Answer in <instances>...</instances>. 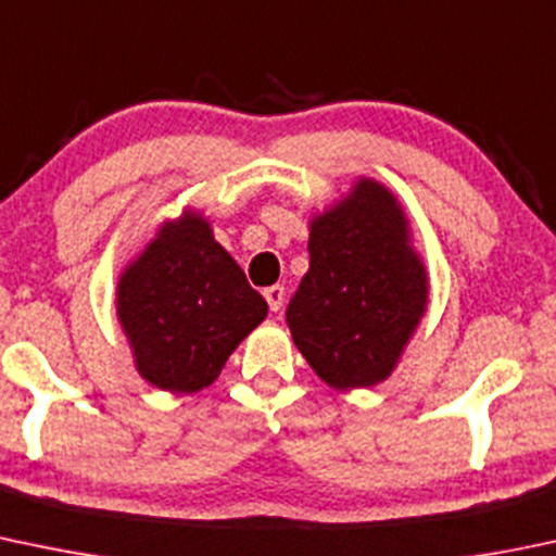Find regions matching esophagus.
Here are the masks:
<instances>
[{"instance_id":"obj_1","label":"esophagus","mask_w":556,"mask_h":556,"mask_svg":"<svg viewBox=\"0 0 556 556\" xmlns=\"http://www.w3.org/2000/svg\"><path fill=\"white\" fill-rule=\"evenodd\" d=\"M263 298H266V303H268V308H271V312H279V308H282V303H285V288H282V285H271V288L263 290Z\"/></svg>"}]
</instances>
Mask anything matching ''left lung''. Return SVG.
Wrapping results in <instances>:
<instances>
[{"label": "left lung", "mask_w": 556, "mask_h": 556, "mask_svg": "<svg viewBox=\"0 0 556 556\" xmlns=\"http://www.w3.org/2000/svg\"><path fill=\"white\" fill-rule=\"evenodd\" d=\"M308 255L288 306L298 352L332 389L386 381L429 298L394 194L362 178L346 200L312 220Z\"/></svg>", "instance_id": "obj_1"}]
</instances>
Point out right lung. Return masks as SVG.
<instances>
[{
    "mask_svg": "<svg viewBox=\"0 0 556 556\" xmlns=\"http://www.w3.org/2000/svg\"><path fill=\"white\" fill-rule=\"evenodd\" d=\"M266 312L263 295L200 213L162 226L116 288V314L138 372L175 394L213 383Z\"/></svg>",
    "mask_w": 556,
    "mask_h": 556,
    "instance_id": "add662e5",
    "label": "right lung"
}]
</instances>
